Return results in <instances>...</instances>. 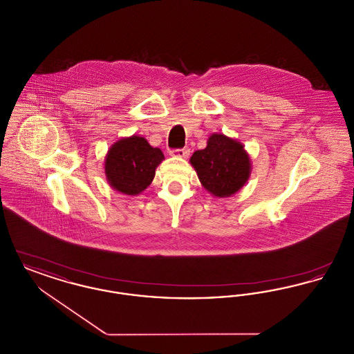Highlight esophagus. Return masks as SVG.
I'll use <instances>...</instances> for the list:
<instances>
[{
  "label": "esophagus",
  "mask_w": 354,
  "mask_h": 354,
  "mask_svg": "<svg viewBox=\"0 0 354 354\" xmlns=\"http://www.w3.org/2000/svg\"><path fill=\"white\" fill-rule=\"evenodd\" d=\"M189 149L185 147V149H175V150H171L169 153L174 155V156H180V158H188L189 155Z\"/></svg>",
  "instance_id": "esophagus-1"
}]
</instances>
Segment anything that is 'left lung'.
Returning a JSON list of instances; mask_svg holds the SVG:
<instances>
[{"label":"left lung","instance_id":"8db88e82","mask_svg":"<svg viewBox=\"0 0 354 354\" xmlns=\"http://www.w3.org/2000/svg\"><path fill=\"white\" fill-rule=\"evenodd\" d=\"M203 187L218 198L237 192L250 178L251 162L243 145L223 134H212L207 147L189 159Z\"/></svg>","mask_w":354,"mask_h":354}]
</instances>
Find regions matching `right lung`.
Masks as SVG:
<instances>
[{
  "mask_svg": "<svg viewBox=\"0 0 354 354\" xmlns=\"http://www.w3.org/2000/svg\"><path fill=\"white\" fill-rule=\"evenodd\" d=\"M163 159L160 149L151 147L142 136L120 139L106 156L107 180L122 194L138 195L151 185L155 169Z\"/></svg>",
  "mask_w": 354,
  "mask_h": 354,
  "instance_id": "right-lung-1",
  "label": "right lung"
}]
</instances>
